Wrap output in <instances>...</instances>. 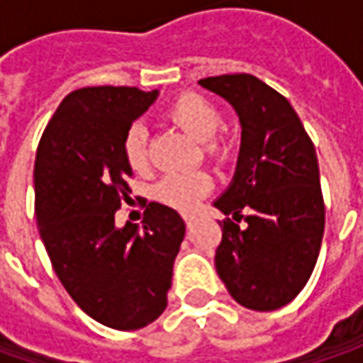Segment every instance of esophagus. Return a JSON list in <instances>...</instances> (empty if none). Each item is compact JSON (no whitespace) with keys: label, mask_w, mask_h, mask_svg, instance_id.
<instances>
[{"label":"esophagus","mask_w":363,"mask_h":363,"mask_svg":"<svg viewBox=\"0 0 363 363\" xmlns=\"http://www.w3.org/2000/svg\"><path fill=\"white\" fill-rule=\"evenodd\" d=\"M194 220H196V218H194V216H184V222H186V226H188V228H191Z\"/></svg>","instance_id":"obj_1"}]
</instances>
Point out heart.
Here are the masks:
<instances>
[{
  "instance_id": "b5f03b06",
  "label": "heart",
  "mask_w": 363,
  "mask_h": 363,
  "mask_svg": "<svg viewBox=\"0 0 363 363\" xmlns=\"http://www.w3.org/2000/svg\"><path fill=\"white\" fill-rule=\"evenodd\" d=\"M165 117L191 135L206 147V153L218 163L232 160V141L224 135H218L222 127V111L210 99L198 92H184L167 106ZM123 155L127 165L135 172L147 167V131L141 123H133L123 137ZM212 177L203 172H175L165 175L155 188V196L161 203L189 212L196 203L212 189Z\"/></svg>"
}]
</instances>
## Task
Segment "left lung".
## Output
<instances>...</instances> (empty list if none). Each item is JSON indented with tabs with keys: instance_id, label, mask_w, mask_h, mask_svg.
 I'll use <instances>...</instances> for the list:
<instances>
[{
	"instance_id": "8db88e82",
	"label": "left lung",
	"mask_w": 363,
	"mask_h": 363,
	"mask_svg": "<svg viewBox=\"0 0 363 363\" xmlns=\"http://www.w3.org/2000/svg\"><path fill=\"white\" fill-rule=\"evenodd\" d=\"M200 84L226 99L242 127L236 174L214 206L247 226L220 222L218 277L246 309H281L307 285L325 228L315 147L291 103L257 77Z\"/></svg>"
}]
</instances>
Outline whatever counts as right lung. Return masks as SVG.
<instances>
[{
    "instance_id": "right-lung-1",
    "label": "right lung",
    "mask_w": 363,
    "mask_h": 363,
    "mask_svg": "<svg viewBox=\"0 0 363 363\" xmlns=\"http://www.w3.org/2000/svg\"><path fill=\"white\" fill-rule=\"evenodd\" d=\"M157 94L135 86L72 91L35 151V222L54 272L84 313L121 331L145 328L165 311L186 234L182 216L157 202L141 226L115 224L131 194L123 137Z\"/></svg>"
}]
</instances>
